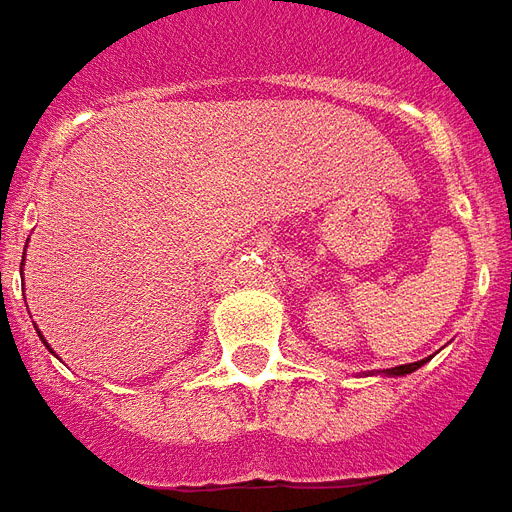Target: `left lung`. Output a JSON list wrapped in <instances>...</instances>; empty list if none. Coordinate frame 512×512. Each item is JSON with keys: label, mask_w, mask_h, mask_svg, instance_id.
<instances>
[{"label": "left lung", "mask_w": 512, "mask_h": 512, "mask_svg": "<svg viewBox=\"0 0 512 512\" xmlns=\"http://www.w3.org/2000/svg\"><path fill=\"white\" fill-rule=\"evenodd\" d=\"M425 360H420V363H409V365H398V368H393V371H390V374H395V376H404V374H412V371H417V368H420V365H423Z\"/></svg>", "instance_id": "left-lung-1"}]
</instances>
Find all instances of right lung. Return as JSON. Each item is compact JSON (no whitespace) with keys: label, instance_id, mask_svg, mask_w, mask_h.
I'll return each mask as SVG.
<instances>
[{"label":"right lung","instance_id":"right-lung-1","mask_svg":"<svg viewBox=\"0 0 512 512\" xmlns=\"http://www.w3.org/2000/svg\"><path fill=\"white\" fill-rule=\"evenodd\" d=\"M21 264H24V261H21Z\"/></svg>","mask_w":512,"mask_h":512}]
</instances>
